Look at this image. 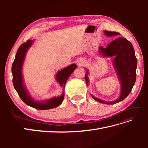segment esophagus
Masks as SVG:
<instances>
[{"label":"esophagus","mask_w":148,"mask_h":148,"mask_svg":"<svg viewBox=\"0 0 148 148\" xmlns=\"http://www.w3.org/2000/svg\"><path fill=\"white\" fill-rule=\"evenodd\" d=\"M86 63V61L83 58H81V59H79L77 61V64L78 66H83Z\"/></svg>","instance_id":"obj_1"}]
</instances>
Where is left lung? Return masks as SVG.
I'll list each match as a JSON object with an SVG mask.
<instances>
[{
    "mask_svg": "<svg viewBox=\"0 0 148 148\" xmlns=\"http://www.w3.org/2000/svg\"><path fill=\"white\" fill-rule=\"evenodd\" d=\"M106 36L112 37L120 35L115 31H104ZM99 52L102 57H113L112 65L119 80L120 91L117 99L112 101H106L91 96L94 99L106 104H115L125 99L130 93L135 85L136 78L137 59L132 43L125 38H119L110 42L106 48L100 46ZM85 81L89 85V70L86 69Z\"/></svg>",
    "mask_w": 148,
    "mask_h": 148,
    "instance_id": "8db88e82",
    "label": "left lung"
}]
</instances>
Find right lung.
Returning a JSON list of instances; mask_svg holds the SVG:
<instances>
[{
	"mask_svg": "<svg viewBox=\"0 0 148 148\" xmlns=\"http://www.w3.org/2000/svg\"><path fill=\"white\" fill-rule=\"evenodd\" d=\"M34 41V40H28L26 43L22 44L18 49L14 62L12 66L13 86L21 99L26 105L38 110H47L56 108L60 106L63 101L65 96L64 91L60 96H54L47 99L36 100L31 97L25 84L23 72H22L23 66L26 53L31 46L33 45ZM77 68V65L72 64L57 72L55 78L56 80L60 84V86L64 88V90L67 79Z\"/></svg>",
	"mask_w": 148,
	"mask_h": 148,
	"instance_id": "right-lung-1",
	"label": "right lung"
}]
</instances>
